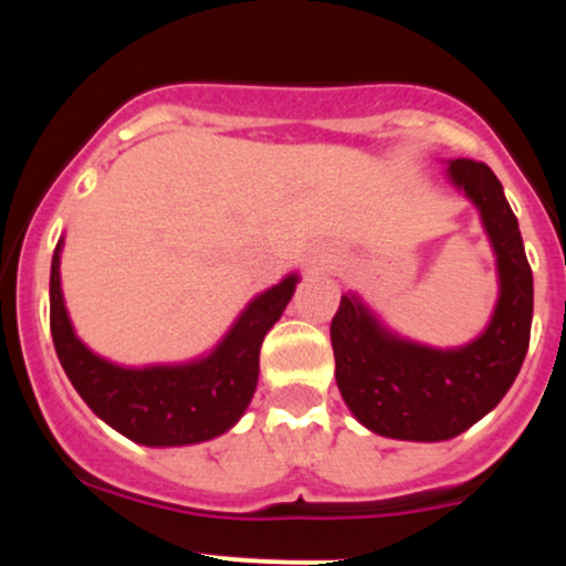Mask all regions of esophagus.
<instances>
[{
	"label": "esophagus",
	"mask_w": 566,
	"mask_h": 566,
	"mask_svg": "<svg viewBox=\"0 0 566 566\" xmlns=\"http://www.w3.org/2000/svg\"><path fill=\"white\" fill-rule=\"evenodd\" d=\"M327 263H329V261H319V265H322V269H327Z\"/></svg>",
	"instance_id": "1"
}]
</instances>
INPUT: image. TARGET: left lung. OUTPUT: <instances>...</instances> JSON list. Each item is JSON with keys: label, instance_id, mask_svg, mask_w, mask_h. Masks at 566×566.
<instances>
[{"label": "left lung", "instance_id": "left-lung-1", "mask_svg": "<svg viewBox=\"0 0 566 566\" xmlns=\"http://www.w3.org/2000/svg\"><path fill=\"white\" fill-rule=\"evenodd\" d=\"M450 178L482 212L497 255L500 301L482 337L439 350L388 335L356 297H340L329 324L335 380L356 420L380 437H458L497 407L530 348L532 269L503 186L473 159H454Z\"/></svg>", "mask_w": 566, "mask_h": 566}]
</instances>
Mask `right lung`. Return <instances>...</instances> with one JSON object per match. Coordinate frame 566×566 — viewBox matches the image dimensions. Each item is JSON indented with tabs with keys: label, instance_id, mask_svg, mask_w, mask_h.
I'll return each mask as SVG.
<instances>
[{
	"label": "right lung",
	"instance_id": "obj_1",
	"mask_svg": "<svg viewBox=\"0 0 566 566\" xmlns=\"http://www.w3.org/2000/svg\"><path fill=\"white\" fill-rule=\"evenodd\" d=\"M61 242L50 269V333L71 386L101 420L146 447L197 444L242 418L258 386L263 337L287 308L297 276L265 290L207 359L125 369L101 359L71 329L61 295Z\"/></svg>",
	"mask_w": 566,
	"mask_h": 566
}]
</instances>
